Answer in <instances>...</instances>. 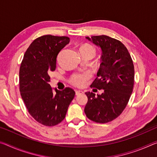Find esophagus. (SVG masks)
Wrapping results in <instances>:
<instances>
[{
	"mask_svg": "<svg viewBox=\"0 0 157 157\" xmlns=\"http://www.w3.org/2000/svg\"><path fill=\"white\" fill-rule=\"evenodd\" d=\"M84 94V91H79V90H76V91H75V94H76L77 96L80 95V94Z\"/></svg>",
	"mask_w": 157,
	"mask_h": 157,
	"instance_id": "obj_1",
	"label": "esophagus"
}]
</instances>
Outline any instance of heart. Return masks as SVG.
Wrapping results in <instances>:
<instances>
[{
	"label": "heart",
	"mask_w": 157,
	"mask_h": 157,
	"mask_svg": "<svg viewBox=\"0 0 157 157\" xmlns=\"http://www.w3.org/2000/svg\"><path fill=\"white\" fill-rule=\"evenodd\" d=\"M79 50H84L87 52H91L94 54H95L96 49L91 44H84L80 47ZM92 77V74L89 71L84 72H77L74 73L69 77L68 82L69 83L72 84L76 87L82 88L84 87L87 83V81Z\"/></svg>",
	"instance_id": "b5f03b06"
}]
</instances>
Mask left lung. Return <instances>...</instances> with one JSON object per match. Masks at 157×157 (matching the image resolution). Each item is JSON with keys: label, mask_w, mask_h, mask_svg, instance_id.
Returning <instances> with one entry per match:
<instances>
[{"label": "left lung", "mask_w": 157, "mask_h": 157, "mask_svg": "<svg viewBox=\"0 0 157 157\" xmlns=\"http://www.w3.org/2000/svg\"><path fill=\"white\" fill-rule=\"evenodd\" d=\"M86 39L91 40L89 37ZM93 43L102 49L101 63L91 87L103 89L95 96L86 92V116L96 123L110 122L122 113L133 92L134 66L128 49L118 40L102 35L91 36Z\"/></svg>", "instance_id": "left-lung-1"}]
</instances>
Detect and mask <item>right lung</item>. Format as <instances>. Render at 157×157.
<instances>
[{
    "mask_svg": "<svg viewBox=\"0 0 157 157\" xmlns=\"http://www.w3.org/2000/svg\"><path fill=\"white\" fill-rule=\"evenodd\" d=\"M70 42L66 36L44 35L34 40L24 54L19 68V91L29 114L38 123L53 126L65 118L75 94L73 89L59 91L51 87V72L56 57Z\"/></svg>",
    "mask_w": 157,
    "mask_h": 157,
    "instance_id": "1",
    "label": "right lung"
}]
</instances>
